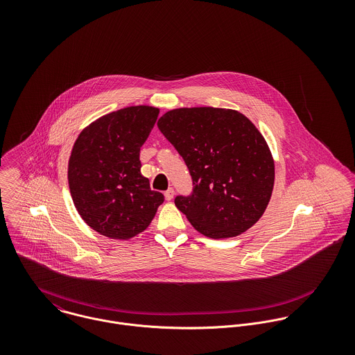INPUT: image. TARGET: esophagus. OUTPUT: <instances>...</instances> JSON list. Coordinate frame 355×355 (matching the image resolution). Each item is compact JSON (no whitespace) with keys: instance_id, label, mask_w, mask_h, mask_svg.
<instances>
[{"instance_id":"1","label":"esophagus","mask_w":355,"mask_h":355,"mask_svg":"<svg viewBox=\"0 0 355 355\" xmlns=\"http://www.w3.org/2000/svg\"><path fill=\"white\" fill-rule=\"evenodd\" d=\"M164 196H165V200H166V201H171V200H173L175 190H173V189H168V190L164 193Z\"/></svg>"}]
</instances>
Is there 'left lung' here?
I'll return each instance as SVG.
<instances>
[{
    "mask_svg": "<svg viewBox=\"0 0 355 355\" xmlns=\"http://www.w3.org/2000/svg\"><path fill=\"white\" fill-rule=\"evenodd\" d=\"M184 159L193 179L190 196L175 205L205 236H236L259 220L272 196L275 164L253 123L220 107H183L157 123Z\"/></svg>",
    "mask_w": 355,
    "mask_h": 355,
    "instance_id": "8db88e82",
    "label": "left lung"
}]
</instances>
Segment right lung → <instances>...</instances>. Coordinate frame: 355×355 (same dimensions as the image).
<instances>
[{
  "mask_svg": "<svg viewBox=\"0 0 355 355\" xmlns=\"http://www.w3.org/2000/svg\"><path fill=\"white\" fill-rule=\"evenodd\" d=\"M158 117L152 106L102 116L76 139L68 183L82 218L113 239H130L152 223L164 196L141 173L139 153Z\"/></svg>",
  "mask_w": 355,
  "mask_h": 355,
  "instance_id": "obj_1",
  "label": "right lung"
}]
</instances>
